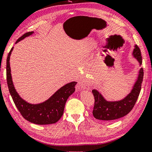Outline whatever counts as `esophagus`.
Returning a JSON list of instances; mask_svg holds the SVG:
<instances>
[{"label": "esophagus", "mask_w": 152, "mask_h": 152, "mask_svg": "<svg viewBox=\"0 0 152 152\" xmlns=\"http://www.w3.org/2000/svg\"><path fill=\"white\" fill-rule=\"evenodd\" d=\"M78 87H79V88L81 90L88 89L89 88L88 84L86 83V82L85 80H82L78 84Z\"/></svg>", "instance_id": "34e87169"}]
</instances>
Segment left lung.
Returning <instances> with one entry per match:
<instances>
[{
    "label": "left lung",
    "instance_id": "8db88e82",
    "mask_svg": "<svg viewBox=\"0 0 152 152\" xmlns=\"http://www.w3.org/2000/svg\"><path fill=\"white\" fill-rule=\"evenodd\" d=\"M132 55L138 61L140 66L142 62L141 51L137 45H135ZM143 69L141 68L138 72L137 78L133 84L132 89L125 98L119 101H109L104 99L102 94L96 89L92 91L94 97V106L92 114L94 118L104 121H111L113 120L127 115L134 107L140 94L143 81Z\"/></svg>",
    "mask_w": 152,
    "mask_h": 152
}]
</instances>
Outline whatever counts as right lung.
<instances>
[{"label":"right lung","instance_id":"1","mask_svg":"<svg viewBox=\"0 0 152 152\" xmlns=\"http://www.w3.org/2000/svg\"><path fill=\"white\" fill-rule=\"evenodd\" d=\"M33 31L27 32L19 37L15 43L31 35ZM14 48H12L7 59V80L9 91L15 106L25 119L37 125H49L56 123L63 115L65 104L68 97L75 91L76 82H71L61 87L54 94L43 102L31 104L25 101L18 94L12 80L10 67V57Z\"/></svg>","mask_w":152,"mask_h":152}]
</instances>
